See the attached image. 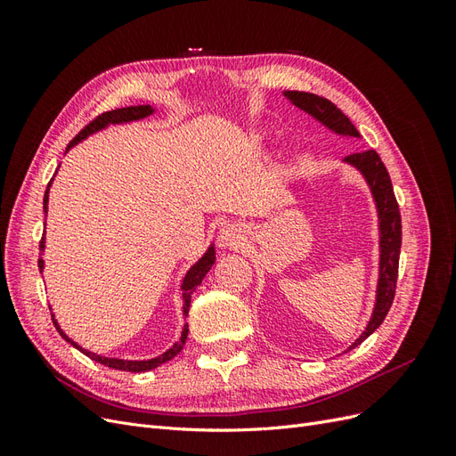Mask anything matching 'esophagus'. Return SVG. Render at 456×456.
I'll return each mask as SVG.
<instances>
[{
    "mask_svg": "<svg viewBox=\"0 0 456 456\" xmlns=\"http://www.w3.org/2000/svg\"><path fill=\"white\" fill-rule=\"evenodd\" d=\"M245 241V230L240 224H228L220 230L218 243L220 247H230V249H238Z\"/></svg>",
    "mask_w": 456,
    "mask_h": 456,
    "instance_id": "34e87169",
    "label": "esophagus"
}]
</instances>
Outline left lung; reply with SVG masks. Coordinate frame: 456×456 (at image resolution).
Returning a JSON list of instances; mask_svg holds the SVG:
<instances>
[{
  "label": "left lung",
  "instance_id": "1",
  "mask_svg": "<svg viewBox=\"0 0 456 456\" xmlns=\"http://www.w3.org/2000/svg\"><path fill=\"white\" fill-rule=\"evenodd\" d=\"M285 96L300 110H305L317 121H322L325 127L335 131L338 134L348 136H360L354 123L344 116L340 108L330 101L317 96L314 93H302V91H285ZM344 161L354 165L357 171H362L365 181L370 186L372 198L377 201L379 220H380V275H379V289H377V305L372 310L370 322L363 335L357 338L352 346H360V344L375 333L384 322L386 314L390 312V306L395 295V283H397V266H399V249H402V215H399V205L394 196V188L390 175L386 171L380 156L375 150L355 151L344 158Z\"/></svg>",
  "mask_w": 456,
  "mask_h": 456
}]
</instances>
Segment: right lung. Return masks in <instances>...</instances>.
<instances>
[{
    "instance_id": "add662e5",
    "label": "right lung",
    "mask_w": 456,
    "mask_h": 456,
    "mask_svg": "<svg viewBox=\"0 0 456 456\" xmlns=\"http://www.w3.org/2000/svg\"><path fill=\"white\" fill-rule=\"evenodd\" d=\"M151 112H154V108L148 106V104H146V106H127V108H118V110H112V112H104V114H101V116H96L93 121H89L87 126L74 136V139L70 141V144H68V148H72V146H74V144H77L79 141H84L87 134H91V133H94V131H101V129H104V127L108 126V123H126V121L142 119V118L150 116ZM68 148H66V150H68ZM49 186H51V183H49ZM49 186H47V190H45V196H44V211H45V213H47V201H49ZM44 243H45V238H41V241H39V249H41V251H44ZM213 265H215V247L211 245V247H209V251H207V253H205V255L196 262V265L188 270L186 278H184V281H183L184 315L188 314V308H190L191 293L196 291V287L201 283V280L205 278V273L211 270V266H213ZM37 266H39V270H44V258H39V260H37ZM53 323H54V327H57V330H59L62 338H66L68 342L72 344V346H76L79 352H84L87 357H91L93 362H96V363H102V365H106V367L118 369V370H129V372H144V370L156 369V367L163 365L165 362L173 360V357H175L178 352L183 350L184 342H186V337H188V325H184L181 342H176L175 346H173V348H169V350L165 352V354H161V355L154 357V360H148V362H126V360H116V357H102V355H96V354H93V352L84 350L81 346H77V344H76L74 340H70V338H68V337L62 333V329L59 327V323H57V320H54V317H53Z\"/></svg>"
}]
</instances>
